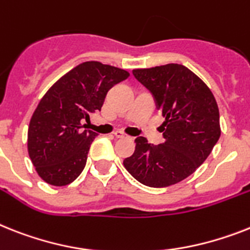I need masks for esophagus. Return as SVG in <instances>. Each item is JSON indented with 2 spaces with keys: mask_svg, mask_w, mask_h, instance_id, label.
I'll return each instance as SVG.
<instances>
[{
  "mask_svg": "<svg viewBox=\"0 0 250 250\" xmlns=\"http://www.w3.org/2000/svg\"><path fill=\"white\" fill-rule=\"evenodd\" d=\"M113 135L116 138H124L125 137V133H124L123 130H116V131H113Z\"/></svg>",
  "mask_w": 250,
  "mask_h": 250,
  "instance_id": "34e87169",
  "label": "esophagus"
}]
</instances>
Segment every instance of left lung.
<instances>
[{"instance_id":"1","label":"left lung","mask_w":250,"mask_h":250,"mask_svg":"<svg viewBox=\"0 0 250 250\" xmlns=\"http://www.w3.org/2000/svg\"><path fill=\"white\" fill-rule=\"evenodd\" d=\"M133 75L149 90L166 120L160 129L165 142L153 146L138 137L124 166L147 187H170L193 174L220 139L217 102L203 80L179 63L135 69Z\"/></svg>"}]
</instances>
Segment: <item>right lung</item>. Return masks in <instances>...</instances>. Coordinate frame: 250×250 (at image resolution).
<instances>
[{
    "instance_id": "obj_1",
    "label": "right lung",
    "mask_w": 250,
    "mask_h": 250,
    "mask_svg": "<svg viewBox=\"0 0 250 250\" xmlns=\"http://www.w3.org/2000/svg\"><path fill=\"white\" fill-rule=\"evenodd\" d=\"M129 78L126 70L98 61L80 63L43 96L28 130L29 157L43 180L55 187L73 183L86 164L97 133L84 120L101 111L107 92Z\"/></svg>"
}]
</instances>
